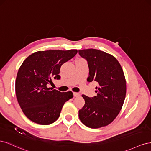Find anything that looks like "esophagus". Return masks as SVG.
I'll return each mask as SVG.
<instances>
[{
	"instance_id": "esophagus-1",
	"label": "esophagus",
	"mask_w": 151,
	"mask_h": 151,
	"mask_svg": "<svg viewBox=\"0 0 151 151\" xmlns=\"http://www.w3.org/2000/svg\"><path fill=\"white\" fill-rule=\"evenodd\" d=\"M73 94H74V97H78L80 96V94L78 93H73Z\"/></svg>"
}]
</instances>
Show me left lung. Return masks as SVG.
<instances>
[{"label": "left lung", "instance_id": "obj_1", "mask_svg": "<svg viewBox=\"0 0 151 151\" xmlns=\"http://www.w3.org/2000/svg\"><path fill=\"white\" fill-rule=\"evenodd\" d=\"M88 62V82L96 81L97 95L89 98L82 95L84 106L79 111L81 122L91 129L106 126L117 116L126 94V81L122 68L115 57L96 49L79 50Z\"/></svg>", "mask_w": 151, "mask_h": 151}]
</instances>
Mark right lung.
I'll return each mask as SVG.
<instances>
[{"mask_svg": "<svg viewBox=\"0 0 151 151\" xmlns=\"http://www.w3.org/2000/svg\"><path fill=\"white\" fill-rule=\"evenodd\" d=\"M77 50L38 51L27 57L18 70L16 80L17 101L24 115L40 125H50L60 116L64 103L73 98L71 91L50 90L52 79H60L62 65L70 60Z\"/></svg>", "mask_w": 151, "mask_h": 151, "instance_id": "add662e5", "label": "right lung"}]
</instances>
